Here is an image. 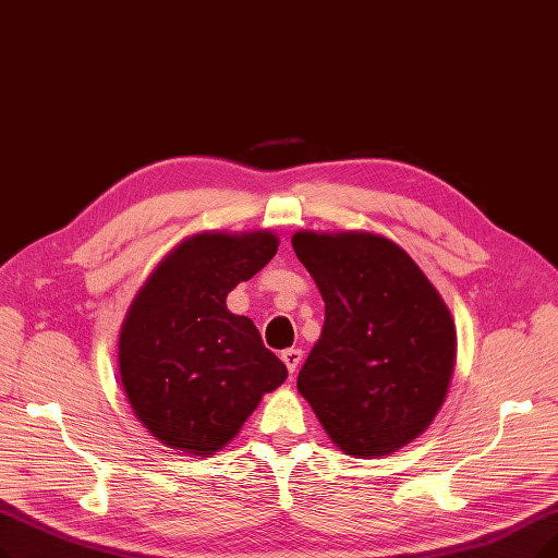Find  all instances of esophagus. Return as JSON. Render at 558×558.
<instances>
[{
  "label": "esophagus",
  "instance_id": "34e87169",
  "mask_svg": "<svg viewBox=\"0 0 558 558\" xmlns=\"http://www.w3.org/2000/svg\"><path fill=\"white\" fill-rule=\"evenodd\" d=\"M280 357H282V362H284V367H287L289 376H294V372L299 369L301 360H303V351H301V349H287V351L280 353Z\"/></svg>",
  "mask_w": 558,
  "mask_h": 558
}]
</instances>
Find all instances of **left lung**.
Listing matches in <instances>:
<instances>
[{"instance_id": "left-lung-1", "label": "left lung", "mask_w": 558, "mask_h": 558, "mask_svg": "<svg viewBox=\"0 0 558 558\" xmlns=\"http://www.w3.org/2000/svg\"><path fill=\"white\" fill-rule=\"evenodd\" d=\"M292 246L326 303L299 392L349 456L378 458L413 442L442 408L456 365V326L440 292L376 232L299 230Z\"/></svg>"}]
</instances>
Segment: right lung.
<instances>
[{
    "label": "right lung",
    "instance_id": "obj_1",
    "mask_svg": "<svg viewBox=\"0 0 558 558\" xmlns=\"http://www.w3.org/2000/svg\"><path fill=\"white\" fill-rule=\"evenodd\" d=\"M271 230L198 232L168 253L134 296L118 335V372L136 420L189 456L223 449L287 367L228 294L278 251Z\"/></svg>",
    "mask_w": 558,
    "mask_h": 558
}]
</instances>
